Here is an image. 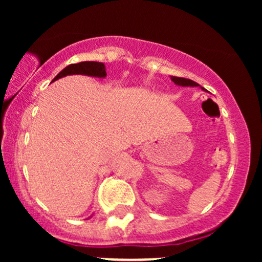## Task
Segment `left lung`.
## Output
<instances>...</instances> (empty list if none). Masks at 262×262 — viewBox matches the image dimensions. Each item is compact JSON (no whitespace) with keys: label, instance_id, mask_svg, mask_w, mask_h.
Masks as SVG:
<instances>
[{"label":"left lung","instance_id":"1","mask_svg":"<svg viewBox=\"0 0 262 262\" xmlns=\"http://www.w3.org/2000/svg\"><path fill=\"white\" fill-rule=\"evenodd\" d=\"M171 80H172L173 82H175L176 85H179V86H192V87L200 86L197 82H194V81H192L189 79H183V77L172 76V77H171ZM201 89H203V87H201Z\"/></svg>","mask_w":262,"mask_h":262}]
</instances>
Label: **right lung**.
Masks as SVG:
<instances>
[{"instance_id": "1", "label": "right lung", "mask_w": 262, "mask_h": 262, "mask_svg": "<svg viewBox=\"0 0 262 262\" xmlns=\"http://www.w3.org/2000/svg\"><path fill=\"white\" fill-rule=\"evenodd\" d=\"M68 75H87V76L104 77L107 75L106 66L103 62L97 61H82L79 64H71L66 66L64 70H61L56 75L53 81L60 79V77L68 76Z\"/></svg>"}]
</instances>
